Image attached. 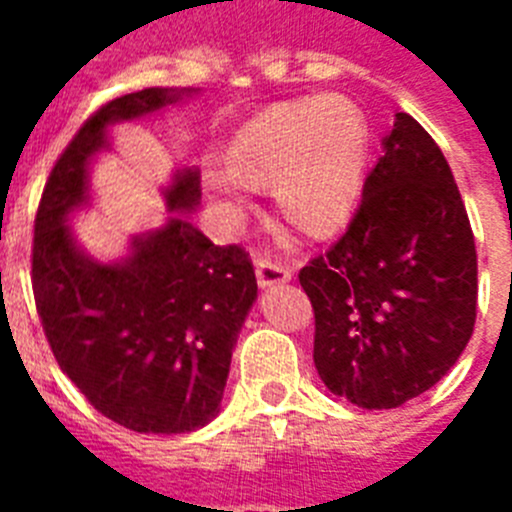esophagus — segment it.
Here are the masks:
<instances>
[{
  "label": "esophagus",
  "instance_id": "obj_1",
  "mask_svg": "<svg viewBox=\"0 0 512 512\" xmlns=\"http://www.w3.org/2000/svg\"><path fill=\"white\" fill-rule=\"evenodd\" d=\"M256 279H259L261 289H269V287H277V284L289 282V279H292V271L284 269V266L277 264V261L259 259L256 261Z\"/></svg>",
  "mask_w": 512,
  "mask_h": 512
}]
</instances>
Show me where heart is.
Instances as JSON below:
<instances>
[{"mask_svg": "<svg viewBox=\"0 0 512 512\" xmlns=\"http://www.w3.org/2000/svg\"><path fill=\"white\" fill-rule=\"evenodd\" d=\"M369 164V128L356 104L312 97L277 104L230 146V166L210 164L205 184L230 210L251 187H271L289 223L312 235L341 228L354 212Z\"/></svg>", "mask_w": 512, "mask_h": 512, "instance_id": "heart-1", "label": "heart"}]
</instances>
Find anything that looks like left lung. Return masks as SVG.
Returning a JSON list of instances; mask_svg holds the SVG:
<instances>
[{"mask_svg": "<svg viewBox=\"0 0 512 512\" xmlns=\"http://www.w3.org/2000/svg\"><path fill=\"white\" fill-rule=\"evenodd\" d=\"M346 233L300 271L333 395L400 408L446 377L477 318V248L446 158L397 112Z\"/></svg>", "mask_w": 512, "mask_h": 512, "instance_id": "obj_1", "label": "left lung"}]
</instances>
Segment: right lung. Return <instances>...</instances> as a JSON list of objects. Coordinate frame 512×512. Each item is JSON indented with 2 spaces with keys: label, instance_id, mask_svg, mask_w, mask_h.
Segmentation results:
<instances>
[{
  "label": "right lung",
  "instance_id": "obj_1",
  "mask_svg": "<svg viewBox=\"0 0 512 512\" xmlns=\"http://www.w3.org/2000/svg\"><path fill=\"white\" fill-rule=\"evenodd\" d=\"M192 94L151 87L99 107L53 166L35 215L33 295L53 356L94 410L135 433H189L220 413L259 289L253 264L187 220L200 205L194 169L164 192L174 212L164 228L135 235L115 264L81 251L66 220L89 202V164L110 148V125Z\"/></svg>",
  "mask_w": 512,
  "mask_h": 512
}]
</instances>
